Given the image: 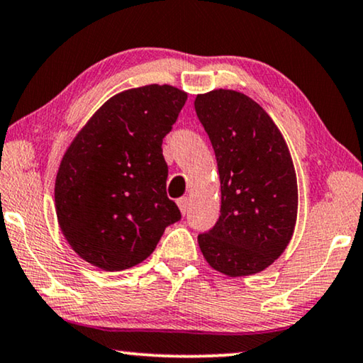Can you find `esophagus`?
Segmentation results:
<instances>
[{
  "mask_svg": "<svg viewBox=\"0 0 363 363\" xmlns=\"http://www.w3.org/2000/svg\"><path fill=\"white\" fill-rule=\"evenodd\" d=\"M177 205H179V210L182 215H186L189 212V197H181L177 200Z\"/></svg>",
  "mask_w": 363,
  "mask_h": 363,
  "instance_id": "1",
  "label": "esophagus"
}]
</instances>
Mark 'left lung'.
<instances>
[{"label":"left lung","instance_id":"8db88e82","mask_svg":"<svg viewBox=\"0 0 363 363\" xmlns=\"http://www.w3.org/2000/svg\"><path fill=\"white\" fill-rule=\"evenodd\" d=\"M194 106L221 184L220 218L199 235L200 251L230 277L257 274L294 235L298 187L289 147L269 113L246 94L215 89L199 94Z\"/></svg>","mask_w":363,"mask_h":363}]
</instances>
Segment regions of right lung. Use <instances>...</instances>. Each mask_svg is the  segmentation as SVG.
Instances as JSON below:
<instances>
[{
    "label": "right lung",
    "instance_id": "obj_1",
    "mask_svg": "<svg viewBox=\"0 0 363 363\" xmlns=\"http://www.w3.org/2000/svg\"><path fill=\"white\" fill-rule=\"evenodd\" d=\"M187 94L148 84L116 94L81 128L55 181V208L73 251L102 270L145 261L181 220L166 196L163 138Z\"/></svg>",
    "mask_w": 363,
    "mask_h": 363
}]
</instances>
